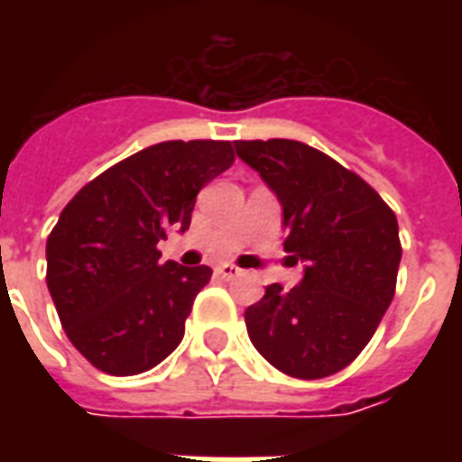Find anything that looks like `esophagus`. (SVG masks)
<instances>
[{"instance_id":"esophagus-1","label":"esophagus","mask_w":462,"mask_h":462,"mask_svg":"<svg viewBox=\"0 0 462 462\" xmlns=\"http://www.w3.org/2000/svg\"><path fill=\"white\" fill-rule=\"evenodd\" d=\"M215 274H217L220 280H235V277H240V270H237L235 264H227V262H225V264H217V267H215Z\"/></svg>"}]
</instances>
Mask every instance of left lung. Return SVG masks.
I'll return each instance as SVG.
<instances>
[{
  "instance_id": "obj_1",
  "label": "left lung",
  "mask_w": 462,
  "mask_h": 462,
  "mask_svg": "<svg viewBox=\"0 0 462 462\" xmlns=\"http://www.w3.org/2000/svg\"><path fill=\"white\" fill-rule=\"evenodd\" d=\"M235 148L280 198L284 252L307 262L297 287L270 284L247 307V334L282 374L331 376L364 351L396 294V215L364 178L307 143L270 138Z\"/></svg>"
}]
</instances>
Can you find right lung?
<instances>
[{
    "label": "right lung",
    "instance_id": "1",
    "mask_svg": "<svg viewBox=\"0 0 462 462\" xmlns=\"http://www.w3.org/2000/svg\"><path fill=\"white\" fill-rule=\"evenodd\" d=\"M235 162L230 141H165L116 162L69 200L46 240V287L66 337L111 376L171 356L205 264L161 262L158 242L190 227L198 192Z\"/></svg>",
    "mask_w": 462,
    "mask_h": 462
}]
</instances>
